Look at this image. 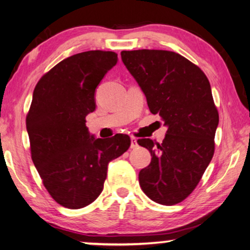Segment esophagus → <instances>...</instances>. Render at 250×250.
Instances as JSON below:
<instances>
[{
    "mask_svg": "<svg viewBox=\"0 0 250 250\" xmlns=\"http://www.w3.org/2000/svg\"><path fill=\"white\" fill-rule=\"evenodd\" d=\"M131 144H130V148H132V149H135V148H137L138 147V141H137V139L135 137H131Z\"/></svg>",
    "mask_w": 250,
    "mask_h": 250,
    "instance_id": "esophagus-1",
    "label": "esophagus"
}]
</instances>
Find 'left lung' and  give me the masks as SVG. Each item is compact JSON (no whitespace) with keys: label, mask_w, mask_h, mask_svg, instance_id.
<instances>
[{"label":"left lung","mask_w":250,"mask_h":250,"mask_svg":"<svg viewBox=\"0 0 250 250\" xmlns=\"http://www.w3.org/2000/svg\"><path fill=\"white\" fill-rule=\"evenodd\" d=\"M121 58L150 112L161 115L167 126L162 144L138 140L151 155L150 164L139 173L140 188L156 203H180L196 188L213 157L219 114L210 82L174 51H121Z\"/></svg>","instance_id":"left-lung-1"}]
</instances>
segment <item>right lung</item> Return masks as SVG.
<instances>
[{
    "instance_id": "obj_1",
    "label": "right lung",
    "mask_w": 250,
    "mask_h": 250,
    "mask_svg": "<svg viewBox=\"0 0 250 250\" xmlns=\"http://www.w3.org/2000/svg\"><path fill=\"white\" fill-rule=\"evenodd\" d=\"M117 62L113 51L73 55L33 91L27 115L32 162L51 197L65 208L91 204L101 194L109 163L130 147L126 135L95 138L85 119L96 107V87Z\"/></svg>"
}]
</instances>
